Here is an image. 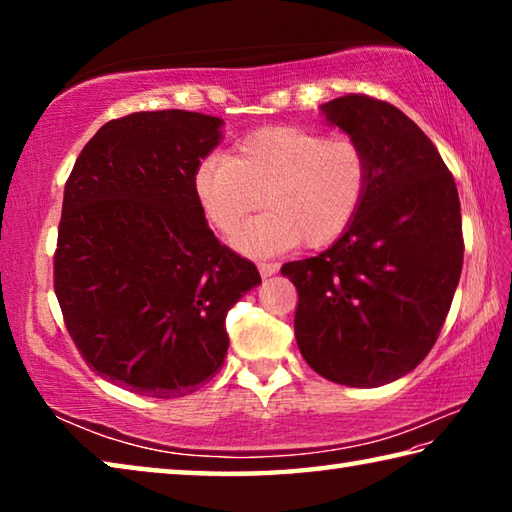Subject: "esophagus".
<instances>
[{"instance_id":"34e87169","label":"esophagus","mask_w":512,"mask_h":512,"mask_svg":"<svg viewBox=\"0 0 512 512\" xmlns=\"http://www.w3.org/2000/svg\"><path fill=\"white\" fill-rule=\"evenodd\" d=\"M277 268H280V266H277V264H273V262H262V264H259V273H262V277H271V275H275L277 273Z\"/></svg>"}]
</instances>
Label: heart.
Segmentation results:
<instances>
[{"mask_svg":"<svg viewBox=\"0 0 512 512\" xmlns=\"http://www.w3.org/2000/svg\"><path fill=\"white\" fill-rule=\"evenodd\" d=\"M370 162L359 142L298 126H268L246 135L230 155H212L194 171V196L212 228L232 232L250 212L259 219L237 232L248 255L339 239L359 214Z\"/></svg>","mask_w":512,"mask_h":512,"instance_id":"heart-1","label":"heart"}]
</instances>
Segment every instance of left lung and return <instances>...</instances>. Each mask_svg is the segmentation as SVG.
Instances as JSON below:
<instances>
[{
    "label": "left lung",
    "mask_w": 512,
    "mask_h": 512,
    "mask_svg": "<svg viewBox=\"0 0 512 512\" xmlns=\"http://www.w3.org/2000/svg\"><path fill=\"white\" fill-rule=\"evenodd\" d=\"M359 142L370 183L350 228L318 257L282 266L296 284V341L320 377L375 388L427 357L463 268L461 203L433 142L366 94L320 106Z\"/></svg>",
    "instance_id": "obj_1"
}]
</instances>
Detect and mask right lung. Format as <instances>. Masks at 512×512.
<instances>
[{"instance_id": "add662e5", "label": "right lung", "mask_w": 512, "mask_h": 512, "mask_svg": "<svg viewBox=\"0 0 512 512\" xmlns=\"http://www.w3.org/2000/svg\"><path fill=\"white\" fill-rule=\"evenodd\" d=\"M221 128L201 112H133L101 126L67 178L58 305L85 363L137 395L183 397L214 377L230 343L225 316L262 284L194 196Z\"/></svg>"}]
</instances>
